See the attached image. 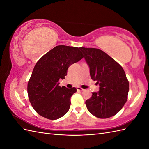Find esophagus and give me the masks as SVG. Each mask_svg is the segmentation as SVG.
<instances>
[{
	"label": "esophagus",
	"mask_w": 149,
	"mask_h": 149,
	"mask_svg": "<svg viewBox=\"0 0 149 149\" xmlns=\"http://www.w3.org/2000/svg\"><path fill=\"white\" fill-rule=\"evenodd\" d=\"M77 91H80V92H81V91H84V89H83V88H81V87H77Z\"/></svg>",
	"instance_id": "obj_1"
}]
</instances>
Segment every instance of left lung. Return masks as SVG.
I'll use <instances>...</instances> for the list:
<instances>
[{
    "mask_svg": "<svg viewBox=\"0 0 149 149\" xmlns=\"http://www.w3.org/2000/svg\"><path fill=\"white\" fill-rule=\"evenodd\" d=\"M89 67L90 76L100 85V91L92 93L86 101L93 116L106 119L119 112L127 100L129 81L124 70L118 62L100 49L81 47Z\"/></svg>",
    "mask_w": 149,
    "mask_h": 149,
    "instance_id": "obj_1",
    "label": "left lung"
}]
</instances>
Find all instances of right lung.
Returning a JSON list of instances; mask_svg holds the SVG:
<instances>
[{"mask_svg": "<svg viewBox=\"0 0 149 149\" xmlns=\"http://www.w3.org/2000/svg\"><path fill=\"white\" fill-rule=\"evenodd\" d=\"M83 55L78 47L58 45L44 55L36 63L29 81V101L35 111L45 118L56 120L68 111L70 99L76 89L59 86L68 68Z\"/></svg>", "mask_w": 149, "mask_h": 149, "instance_id": "1", "label": "right lung"}]
</instances>
